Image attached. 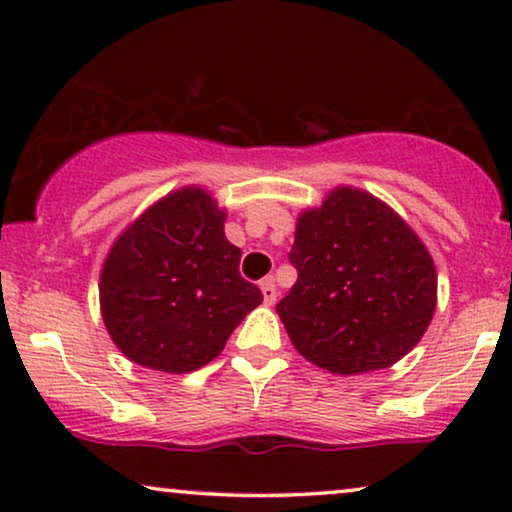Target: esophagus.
<instances>
[{"label":"esophagus","mask_w":512,"mask_h":512,"mask_svg":"<svg viewBox=\"0 0 512 512\" xmlns=\"http://www.w3.org/2000/svg\"><path fill=\"white\" fill-rule=\"evenodd\" d=\"M261 293H263V303L272 305L277 300V286H275V277H265L261 282Z\"/></svg>","instance_id":"obj_1"}]
</instances>
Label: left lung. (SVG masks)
Here are the masks:
<instances>
[{"mask_svg":"<svg viewBox=\"0 0 512 512\" xmlns=\"http://www.w3.org/2000/svg\"><path fill=\"white\" fill-rule=\"evenodd\" d=\"M298 282L277 303L293 347L335 375L394 366L422 340L438 275L415 230L361 188L300 212L289 254Z\"/></svg>","mask_w":512,"mask_h":512,"instance_id":"1","label":"left lung"}]
</instances>
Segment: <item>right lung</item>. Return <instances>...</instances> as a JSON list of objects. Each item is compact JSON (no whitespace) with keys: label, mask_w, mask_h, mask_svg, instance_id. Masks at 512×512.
Returning a JSON list of instances; mask_svg holds the SVG:
<instances>
[{"label":"right lung","mask_w":512,"mask_h":512,"mask_svg":"<svg viewBox=\"0 0 512 512\" xmlns=\"http://www.w3.org/2000/svg\"><path fill=\"white\" fill-rule=\"evenodd\" d=\"M212 193H167L111 244L100 275V310L132 363L184 375L207 366L230 333L263 303L240 275L242 251L223 233Z\"/></svg>","instance_id":"right-lung-1"}]
</instances>
